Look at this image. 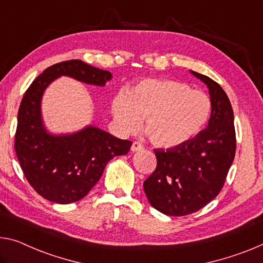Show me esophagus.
Masks as SVG:
<instances>
[{
  "label": "esophagus",
  "instance_id": "34e87169",
  "mask_svg": "<svg viewBox=\"0 0 263 263\" xmlns=\"http://www.w3.org/2000/svg\"><path fill=\"white\" fill-rule=\"evenodd\" d=\"M144 148V145L139 143V141H133L132 146H131V151L136 152V151H140V149Z\"/></svg>",
  "mask_w": 263,
  "mask_h": 263
}]
</instances>
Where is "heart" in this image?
Instances as JSON below:
<instances>
[{
  "label": "heart",
  "mask_w": 263,
  "mask_h": 263,
  "mask_svg": "<svg viewBox=\"0 0 263 263\" xmlns=\"http://www.w3.org/2000/svg\"><path fill=\"white\" fill-rule=\"evenodd\" d=\"M112 110L125 131L138 130L145 120V133L151 143L167 148L187 143L206 126L212 101L185 83L145 79L130 93L117 96Z\"/></svg>",
  "instance_id": "obj_1"
}]
</instances>
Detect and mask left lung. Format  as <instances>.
I'll return each mask as SVG.
<instances>
[{"mask_svg":"<svg viewBox=\"0 0 263 263\" xmlns=\"http://www.w3.org/2000/svg\"><path fill=\"white\" fill-rule=\"evenodd\" d=\"M192 73L210 91L207 127L185 144L154 149L157 167L144 181L152 207L171 216L194 213L211 202L222 190L235 157L234 115L226 92L205 74Z\"/></svg>","mask_w":263,"mask_h":263,"instance_id":"1","label":"left lung"}]
</instances>
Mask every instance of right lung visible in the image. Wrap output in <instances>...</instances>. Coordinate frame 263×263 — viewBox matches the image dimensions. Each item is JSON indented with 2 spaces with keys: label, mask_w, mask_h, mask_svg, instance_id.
<instances>
[{
  "label": "right lung",
  "mask_w": 263,
  "mask_h": 263,
  "mask_svg": "<svg viewBox=\"0 0 263 263\" xmlns=\"http://www.w3.org/2000/svg\"><path fill=\"white\" fill-rule=\"evenodd\" d=\"M60 76L98 86L105 85L112 76L79 60L61 62L45 69L21 102L15 151L24 177L44 199L71 203L84 198L101 179L107 162L126 154L132 143L93 126L72 135L52 136L45 131L41 99L47 86Z\"/></svg>",
  "instance_id": "obj_1"
}]
</instances>
